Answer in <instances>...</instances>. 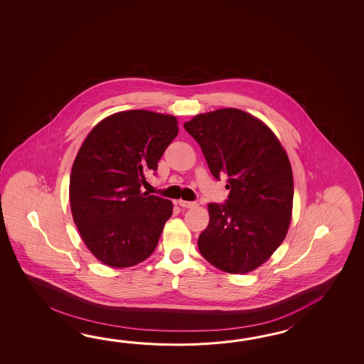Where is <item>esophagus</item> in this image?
<instances>
[{"instance_id": "esophagus-1", "label": "esophagus", "mask_w": 364, "mask_h": 364, "mask_svg": "<svg viewBox=\"0 0 364 364\" xmlns=\"http://www.w3.org/2000/svg\"><path fill=\"white\" fill-rule=\"evenodd\" d=\"M178 204L181 207H183V208H193V207L196 205V203H195V201L187 200H179Z\"/></svg>"}]
</instances>
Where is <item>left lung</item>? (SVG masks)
<instances>
[{"mask_svg": "<svg viewBox=\"0 0 364 364\" xmlns=\"http://www.w3.org/2000/svg\"><path fill=\"white\" fill-rule=\"evenodd\" d=\"M186 132L200 146L216 179L228 176L225 203H209L201 256L221 271L247 273L267 262L287 237L294 182L285 149L268 126L240 109L193 117Z\"/></svg>", "mask_w": 364, "mask_h": 364, "instance_id": "obj_1", "label": "left lung"}]
</instances>
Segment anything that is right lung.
Masks as SVG:
<instances>
[{
  "instance_id": "1",
  "label": "right lung",
  "mask_w": 364,
  "mask_h": 364,
  "mask_svg": "<svg viewBox=\"0 0 364 364\" xmlns=\"http://www.w3.org/2000/svg\"><path fill=\"white\" fill-rule=\"evenodd\" d=\"M177 134L176 117L127 110L96 124L79 149L71 213L85 246L109 267H132L155 251L173 204L140 187Z\"/></svg>"
}]
</instances>
